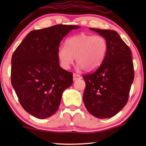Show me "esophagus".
I'll use <instances>...</instances> for the list:
<instances>
[{
    "mask_svg": "<svg viewBox=\"0 0 146 146\" xmlns=\"http://www.w3.org/2000/svg\"><path fill=\"white\" fill-rule=\"evenodd\" d=\"M81 76L80 75H78V74L73 73V80L75 81L76 80H78V79H80Z\"/></svg>",
    "mask_w": 146,
    "mask_h": 146,
    "instance_id": "34e87169",
    "label": "esophagus"
}]
</instances>
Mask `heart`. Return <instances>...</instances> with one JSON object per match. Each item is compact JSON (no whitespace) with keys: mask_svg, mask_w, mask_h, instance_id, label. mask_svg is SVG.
<instances>
[{"mask_svg":"<svg viewBox=\"0 0 146 146\" xmlns=\"http://www.w3.org/2000/svg\"><path fill=\"white\" fill-rule=\"evenodd\" d=\"M66 46L58 49V58L60 66L67 70L75 58L79 69L90 72L97 70L107 55L108 42L100 35L81 33L68 38Z\"/></svg>","mask_w":146,"mask_h":146,"instance_id":"obj_1","label":"heart"}]
</instances>
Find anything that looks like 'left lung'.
<instances>
[{"instance_id":"left-lung-1","label":"left lung","mask_w":146,"mask_h":146,"mask_svg":"<svg viewBox=\"0 0 146 146\" xmlns=\"http://www.w3.org/2000/svg\"><path fill=\"white\" fill-rule=\"evenodd\" d=\"M106 38L107 55L98 70L83 75V101L88 112L98 118H111L127 102L134 80L131 51L117 31L90 28Z\"/></svg>"}]
</instances>
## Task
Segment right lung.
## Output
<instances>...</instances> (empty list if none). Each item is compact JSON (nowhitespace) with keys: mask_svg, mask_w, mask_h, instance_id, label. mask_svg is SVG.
I'll return each instance as SVG.
<instances>
[{"mask_svg":"<svg viewBox=\"0 0 146 146\" xmlns=\"http://www.w3.org/2000/svg\"><path fill=\"white\" fill-rule=\"evenodd\" d=\"M80 26L57 24L33 30L17 47L11 58V84L26 111L47 118L58 110L62 95L72 85L73 74L60 66L61 40Z\"/></svg>","mask_w":146,"mask_h":146,"instance_id":"obj_1","label":"right lung"}]
</instances>
